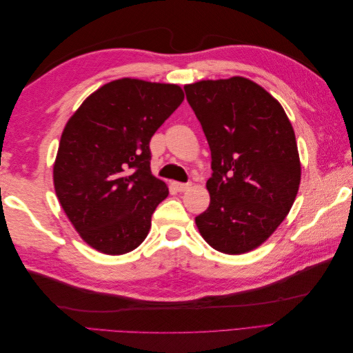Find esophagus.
<instances>
[{"label": "esophagus", "instance_id": "34e87169", "mask_svg": "<svg viewBox=\"0 0 353 353\" xmlns=\"http://www.w3.org/2000/svg\"><path fill=\"white\" fill-rule=\"evenodd\" d=\"M172 185L175 187L176 191H179V193H184L185 190H188L191 187V183H174Z\"/></svg>", "mask_w": 353, "mask_h": 353}]
</instances>
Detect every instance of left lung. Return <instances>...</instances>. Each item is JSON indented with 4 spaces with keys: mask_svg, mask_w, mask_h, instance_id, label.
Wrapping results in <instances>:
<instances>
[{
    "mask_svg": "<svg viewBox=\"0 0 353 353\" xmlns=\"http://www.w3.org/2000/svg\"><path fill=\"white\" fill-rule=\"evenodd\" d=\"M206 135L209 208L196 216L213 249L241 254L261 245L290 212L301 160L293 126L272 95L241 77L184 87Z\"/></svg>",
    "mask_w": 353,
    "mask_h": 353,
    "instance_id": "1",
    "label": "left lung"
}]
</instances>
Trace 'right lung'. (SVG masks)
Masks as SVG:
<instances>
[{"label": "right lung", "instance_id": "right-lung-1", "mask_svg": "<svg viewBox=\"0 0 353 353\" xmlns=\"http://www.w3.org/2000/svg\"><path fill=\"white\" fill-rule=\"evenodd\" d=\"M184 100L174 83L123 78L103 85L60 138L54 188L74 230L105 254L137 249L169 190L152 175L150 140Z\"/></svg>", "mask_w": 353, "mask_h": 353}]
</instances>
